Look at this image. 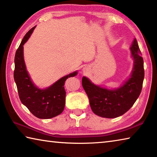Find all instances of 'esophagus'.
<instances>
[{
	"label": "esophagus",
	"instance_id": "34e87169",
	"mask_svg": "<svg viewBox=\"0 0 157 157\" xmlns=\"http://www.w3.org/2000/svg\"><path fill=\"white\" fill-rule=\"evenodd\" d=\"M84 72H85V69H84Z\"/></svg>",
	"mask_w": 157,
	"mask_h": 157
}]
</instances>
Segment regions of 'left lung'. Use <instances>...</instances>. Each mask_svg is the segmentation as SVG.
I'll use <instances>...</instances> for the list:
<instances>
[{
    "label": "left lung",
    "instance_id": "1",
    "mask_svg": "<svg viewBox=\"0 0 157 157\" xmlns=\"http://www.w3.org/2000/svg\"><path fill=\"white\" fill-rule=\"evenodd\" d=\"M134 67L131 75L118 89H108L95 85L86 77L82 78V86L89 99L95 114L102 118H114L126 113L131 108L142 90L144 66L141 52L136 39L130 47Z\"/></svg>",
    "mask_w": 157,
    "mask_h": 157
}]
</instances>
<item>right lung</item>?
<instances>
[{
  "instance_id": "right-lung-1",
  "label": "right lung",
  "mask_w": 157,
  "mask_h": 157,
  "mask_svg": "<svg viewBox=\"0 0 157 157\" xmlns=\"http://www.w3.org/2000/svg\"><path fill=\"white\" fill-rule=\"evenodd\" d=\"M35 28L34 26L26 33L16 52L14 78L22 104L34 116L41 119H49L59 115L63 111L66 101L64 83L68 78L75 76L78 71L60 78L46 89H39L34 85L26 69L23 57V45L30 38Z\"/></svg>"
}]
</instances>
